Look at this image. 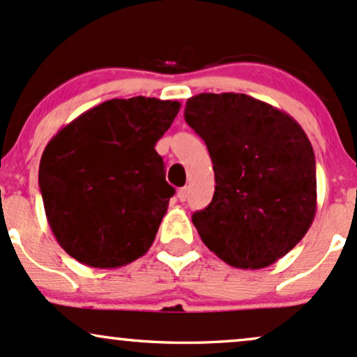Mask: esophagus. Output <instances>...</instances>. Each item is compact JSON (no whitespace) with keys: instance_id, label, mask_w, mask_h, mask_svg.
Wrapping results in <instances>:
<instances>
[{"instance_id":"1","label":"esophagus","mask_w":357,"mask_h":357,"mask_svg":"<svg viewBox=\"0 0 357 357\" xmlns=\"http://www.w3.org/2000/svg\"><path fill=\"white\" fill-rule=\"evenodd\" d=\"M177 197H178V200H180V202H185V200L188 199V188H187V187H182V188H178V192H177Z\"/></svg>"}]
</instances>
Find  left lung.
Here are the masks:
<instances>
[{
  "label": "left lung",
  "mask_w": 357,
  "mask_h": 357,
  "mask_svg": "<svg viewBox=\"0 0 357 357\" xmlns=\"http://www.w3.org/2000/svg\"><path fill=\"white\" fill-rule=\"evenodd\" d=\"M185 121L207 145L215 174L212 202L192 215L204 244L237 269L279 261L316 215V158L303 127L244 93L192 96Z\"/></svg>",
  "instance_id": "8db88e82"
}]
</instances>
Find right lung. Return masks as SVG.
<instances>
[{"label":"right lung","instance_id":"add662e5","mask_svg":"<svg viewBox=\"0 0 357 357\" xmlns=\"http://www.w3.org/2000/svg\"><path fill=\"white\" fill-rule=\"evenodd\" d=\"M178 110L172 100L113 98L48 142L38 182L46 219L66 254L115 269L150 249L175 194L155 145Z\"/></svg>","mask_w":357,"mask_h":357}]
</instances>
